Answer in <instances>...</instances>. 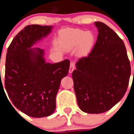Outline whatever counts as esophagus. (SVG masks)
I'll use <instances>...</instances> for the list:
<instances>
[{"label":"esophagus","mask_w":134,"mask_h":134,"mask_svg":"<svg viewBox=\"0 0 134 134\" xmlns=\"http://www.w3.org/2000/svg\"><path fill=\"white\" fill-rule=\"evenodd\" d=\"M75 63L73 62H71L70 63V67H69V73H71L73 72V70L75 69Z\"/></svg>","instance_id":"obj_1"}]
</instances>
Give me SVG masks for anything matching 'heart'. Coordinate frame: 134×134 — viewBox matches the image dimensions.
I'll list each match as a JSON object with an SVG mask.
<instances>
[{
    "label": "heart",
    "mask_w": 134,
    "mask_h": 134,
    "mask_svg": "<svg viewBox=\"0 0 134 134\" xmlns=\"http://www.w3.org/2000/svg\"><path fill=\"white\" fill-rule=\"evenodd\" d=\"M95 38L92 32L81 29H73L62 32L60 43L63 49H72L79 45L81 52H87L93 47Z\"/></svg>",
    "instance_id": "heart-1"
}]
</instances>
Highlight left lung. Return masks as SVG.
I'll return each mask as SVG.
<instances>
[{
	"label": "left lung",
	"instance_id": "1",
	"mask_svg": "<svg viewBox=\"0 0 134 134\" xmlns=\"http://www.w3.org/2000/svg\"><path fill=\"white\" fill-rule=\"evenodd\" d=\"M98 35L92 51L76 63L72 73L81 110L101 114L122 99L128 87L131 67L124 41L102 22H96Z\"/></svg>",
	"mask_w": 134,
	"mask_h": 134
}]
</instances>
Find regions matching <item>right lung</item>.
Wrapping results in <instances>:
<instances>
[{"instance_id":"add662e5","label":"right lung","mask_w":134,"mask_h":134,"mask_svg":"<svg viewBox=\"0 0 134 134\" xmlns=\"http://www.w3.org/2000/svg\"><path fill=\"white\" fill-rule=\"evenodd\" d=\"M53 28L38 25L25 26L7 49L5 90L14 107L32 118L53 114L61 81L69 69V59L53 64L47 63L44 50L32 47Z\"/></svg>"}]
</instances>
